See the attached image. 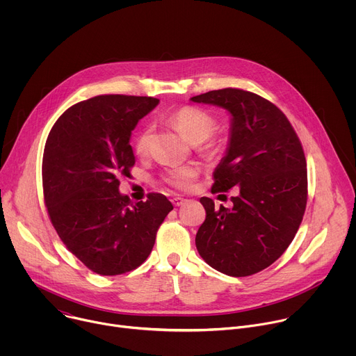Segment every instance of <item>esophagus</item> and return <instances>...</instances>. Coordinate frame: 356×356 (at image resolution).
Segmentation results:
<instances>
[{
	"label": "esophagus",
	"instance_id": "1",
	"mask_svg": "<svg viewBox=\"0 0 356 356\" xmlns=\"http://www.w3.org/2000/svg\"><path fill=\"white\" fill-rule=\"evenodd\" d=\"M186 202V200L184 198H181V197H173L172 198V204L175 206V207H180V206H183Z\"/></svg>",
	"mask_w": 356,
	"mask_h": 356
}]
</instances>
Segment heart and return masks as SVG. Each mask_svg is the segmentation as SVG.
Instances as JSON below:
<instances>
[{
	"label": "heart",
	"instance_id": "obj_1",
	"mask_svg": "<svg viewBox=\"0 0 356 356\" xmlns=\"http://www.w3.org/2000/svg\"><path fill=\"white\" fill-rule=\"evenodd\" d=\"M170 122L181 134L184 139L191 143H201L209 139L217 127V120L207 111L186 106L179 108L170 115ZM149 142V129H143L135 140V152L139 155L145 154ZM209 149H213L214 145L209 143ZM195 176L194 169L191 168H173L165 175V181L176 188H187Z\"/></svg>",
	"mask_w": 356,
	"mask_h": 356
}]
</instances>
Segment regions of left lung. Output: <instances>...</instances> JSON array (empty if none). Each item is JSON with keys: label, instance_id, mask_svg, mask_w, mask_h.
I'll return each instance as SVG.
<instances>
[{"label": "left lung", "instance_id": "obj_1", "mask_svg": "<svg viewBox=\"0 0 356 356\" xmlns=\"http://www.w3.org/2000/svg\"><path fill=\"white\" fill-rule=\"evenodd\" d=\"M190 99L231 114L228 147L211 191L238 187L232 209L200 198L207 216L195 235L197 250L224 275H255L283 255L301 224L307 204L302 146L286 115L258 94L222 88Z\"/></svg>", "mask_w": 356, "mask_h": 356}]
</instances>
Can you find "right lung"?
Wrapping results in <instances>:
<instances>
[{"instance_id":"1","label":"right lung","mask_w":356,"mask_h":356,"mask_svg":"<svg viewBox=\"0 0 356 356\" xmlns=\"http://www.w3.org/2000/svg\"><path fill=\"white\" fill-rule=\"evenodd\" d=\"M158 104L154 97L97 95L66 110L46 139L42 183L50 221L66 248L98 275L142 265L173 210L163 194L132 202L118 188V177H128L135 165L131 134Z\"/></svg>"}]
</instances>
